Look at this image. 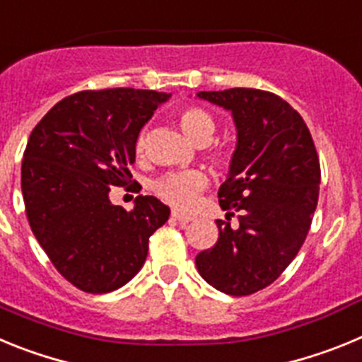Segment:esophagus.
<instances>
[{
	"label": "esophagus",
	"instance_id": "1",
	"mask_svg": "<svg viewBox=\"0 0 362 362\" xmlns=\"http://www.w3.org/2000/svg\"><path fill=\"white\" fill-rule=\"evenodd\" d=\"M172 217H174L175 221H179L181 225H187V223H190V221H192L190 216H185V214L177 212V210H172Z\"/></svg>",
	"mask_w": 362,
	"mask_h": 362
}]
</instances>
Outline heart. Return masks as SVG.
<instances>
[{
	"instance_id": "b5f03b06",
	"label": "heart",
	"mask_w": 362,
	"mask_h": 362,
	"mask_svg": "<svg viewBox=\"0 0 362 362\" xmlns=\"http://www.w3.org/2000/svg\"><path fill=\"white\" fill-rule=\"evenodd\" d=\"M179 127L190 137L192 141L206 143L210 141L214 130H216V121L209 112L201 107L187 105V107L177 110ZM146 148V134L139 132L134 141V152L137 156H143ZM225 153L217 156V161L225 163ZM206 187V175L201 170H187V172H170L163 175L153 183V192L161 197L163 201L170 203L172 206H177L181 210L190 209L196 203L199 192Z\"/></svg>"
}]
</instances>
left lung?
Returning a JSON list of instances; mask_svg holds the SVG:
<instances>
[{
	"label": "left lung",
	"mask_w": 362,
	"mask_h": 362,
	"mask_svg": "<svg viewBox=\"0 0 362 362\" xmlns=\"http://www.w3.org/2000/svg\"><path fill=\"white\" fill-rule=\"evenodd\" d=\"M197 98L232 110L238 148L217 194L226 221H216L219 239L197 254L196 267L214 288L250 296L286 270L308 235L321 183L317 150L299 112L274 92L228 88Z\"/></svg>",
	"instance_id": "1"
}]
</instances>
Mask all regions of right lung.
<instances>
[{
	"label": "right lung",
	"mask_w": 362,
	"mask_h": 362,
	"mask_svg": "<svg viewBox=\"0 0 362 362\" xmlns=\"http://www.w3.org/2000/svg\"><path fill=\"white\" fill-rule=\"evenodd\" d=\"M165 92L103 88L66 95L28 137L21 190L28 225L56 270L86 293L121 288L141 270L148 239L170 209L137 196L114 206L112 187L132 181L134 141Z\"/></svg>",
	"instance_id": "obj_1"
}]
</instances>
